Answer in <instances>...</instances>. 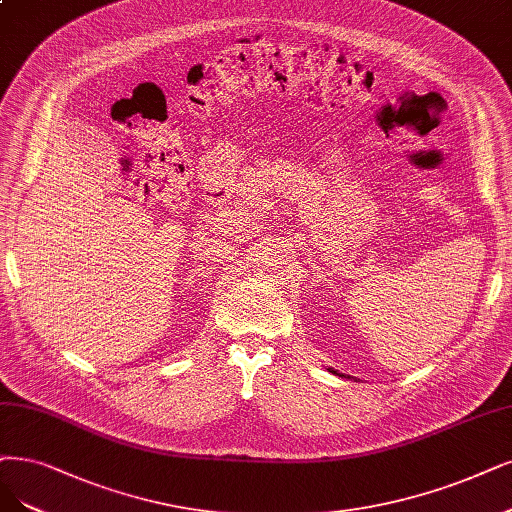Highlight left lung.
I'll list each match as a JSON object with an SVG mask.
<instances>
[{
    "label": "left lung",
    "instance_id": "8db88e82",
    "mask_svg": "<svg viewBox=\"0 0 512 512\" xmlns=\"http://www.w3.org/2000/svg\"><path fill=\"white\" fill-rule=\"evenodd\" d=\"M329 371H331V373H337V371H333V369H329Z\"/></svg>",
    "mask_w": 512,
    "mask_h": 512
}]
</instances>
